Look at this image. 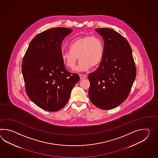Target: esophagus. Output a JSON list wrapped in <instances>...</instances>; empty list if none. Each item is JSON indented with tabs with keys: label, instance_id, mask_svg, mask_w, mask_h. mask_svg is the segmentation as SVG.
<instances>
[{
	"label": "esophagus",
	"instance_id": "esophagus-1",
	"mask_svg": "<svg viewBox=\"0 0 158 158\" xmlns=\"http://www.w3.org/2000/svg\"><path fill=\"white\" fill-rule=\"evenodd\" d=\"M79 77H80L81 79H85V78L87 77V76L85 75L84 74H80V75H79Z\"/></svg>",
	"mask_w": 158,
	"mask_h": 158
}]
</instances>
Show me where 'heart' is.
Here are the masks:
<instances>
[{
    "label": "heart",
    "mask_w": 158,
    "mask_h": 158,
    "mask_svg": "<svg viewBox=\"0 0 158 158\" xmlns=\"http://www.w3.org/2000/svg\"><path fill=\"white\" fill-rule=\"evenodd\" d=\"M70 50L63 51L61 60L64 66L73 70L78 60V71H86L91 67L98 66L102 62L104 54V44L96 35H85L73 40L69 45Z\"/></svg>",
    "instance_id": "1"
}]
</instances>
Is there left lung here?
<instances>
[{"mask_svg": "<svg viewBox=\"0 0 158 158\" xmlns=\"http://www.w3.org/2000/svg\"><path fill=\"white\" fill-rule=\"evenodd\" d=\"M104 41V54L96 70L89 74L88 96L100 109H112L128 97L137 70L129 43L109 28L95 29Z\"/></svg>", "mask_w": 158, "mask_h": 158, "instance_id": "8db88e82", "label": "left lung"}]
</instances>
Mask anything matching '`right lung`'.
<instances>
[{"label":"right lung","instance_id":"right-lung-1","mask_svg":"<svg viewBox=\"0 0 158 158\" xmlns=\"http://www.w3.org/2000/svg\"><path fill=\"white\" fill-rule=\"evenodd\" d=\"M73 30L54 28L35 35L27 50L21 70L30 100L49 112L62 109L79 81L77 74L67 70L61 60L62 42Z\"/></svg>","mask_w":158,"mask_h":158}]
</instances>
